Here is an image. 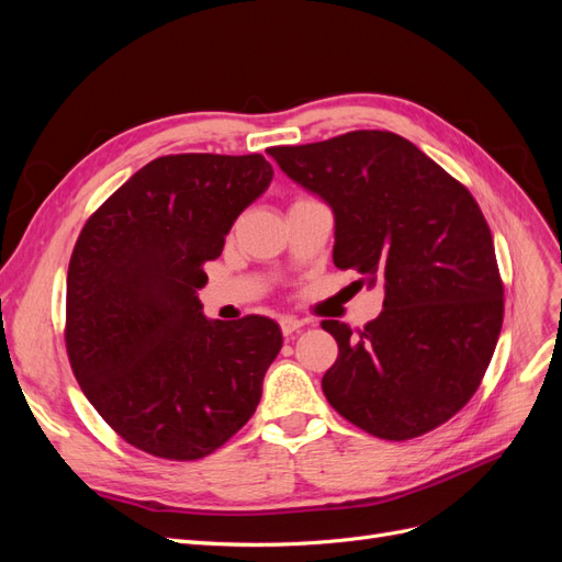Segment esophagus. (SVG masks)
Returning <instances> with one entry per match:
<instances>
[{"instance_id":"34e87169","label":"esophagus","mask_w":562,"mask_h":562,"mask_svg":"<svg viewBox=\"0 0 562 562\" xmlns=\"http://www.w3.org/2000/svg\"><path fill=\"white\" fill-rule=\"evenodd\" d=\"M279 323H281V333H283L285 337L297 333V330L304 326V323H302L300 318H295V316H283Z\"/></svg>"}]
</instances>
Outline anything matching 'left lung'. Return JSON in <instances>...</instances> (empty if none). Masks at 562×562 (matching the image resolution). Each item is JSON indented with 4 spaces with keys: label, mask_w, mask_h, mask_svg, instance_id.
<instances>
[{
    "label": "left lung",
    "mask_w": 562,
    "mask_h": 562,
    "mask_svg": "<svg viewBox=\"0 0 562 562\" xmlns=\"http://www.w3.org/2000/svg\"><path fill=\"white\" fill-rule=\"evenodd\" d=\"M269 157L335 217L333 262L384 285L363 330L323 321L337 361L321 386L356 427L407 440L462 411L495 353L504 285L495 244L464 184L389 131L269 147Z\"/></svg>",
    "instance_id": "8db88e82"
}]
</instances>
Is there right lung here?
<instances>
[{"label": "right lung", "mask_w": 562, "mask_h": 562, "mask_svg": "<svg viewBox=\"0 0 562 562\" xmlns=\"http://www.w3.org/2000/svg\"><path fill=\"white\" fill-rule=\"evenodd\" d=\"M274 178L262 155H171L133 173L83 225L67 269L75 378L126 443L190 462L252 417L281 351L277 321L203 316L199 288L234 220Z\"/></svg>", "instance_id": "obj_1"}]
</instances>
